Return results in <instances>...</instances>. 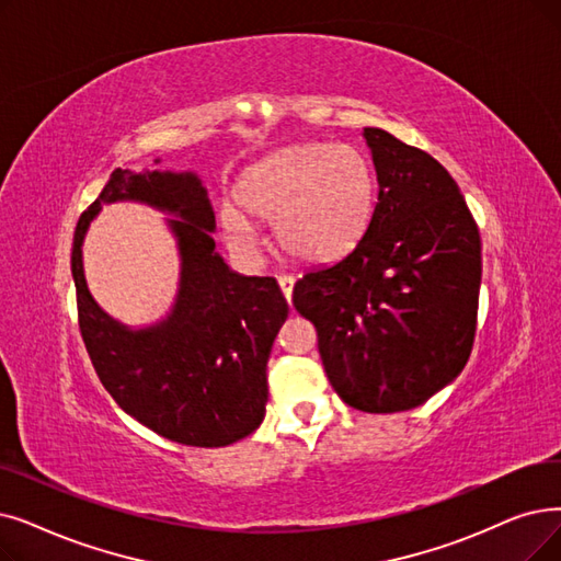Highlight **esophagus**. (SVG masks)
<instances>
[{"label": "esophagus", "instance_id": "esophagus-1", "mask_svg": "<svg viewBox=\"0 0 561 561\" xmlns=\"http://www.w3.org/2000/svg\"><path fill=\"white\" fill-rule=\"evenodd\" d=\"M277 282H279V288H282L284 298L290 302V296H294V284H296V279L290 277V275H279Z\"/></svg>", "mask_w": 561, "mask_h": 561}]
</instances>
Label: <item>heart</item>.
Segmentation results:
<instances>
[{"instance_id": "b5f03b06", "label": "heart", "mask_w": 561, "mask_h": 561, "mask_svg": "<svg viewBox=\"0 0 561 561\" xmlns=\"http://www.w3.org/2000/svg\"><path fill=\"white\" fill-rule=\"evenodd\" d=\"M236 202L254 220L273 222L275 245L288 259L332 263L351 254L371 225L374 164L353 144L286 146L240 174ZM241 214L225 206L220 217L231 248L248 252L254 233Z\"/></svg>"}]
</instances>
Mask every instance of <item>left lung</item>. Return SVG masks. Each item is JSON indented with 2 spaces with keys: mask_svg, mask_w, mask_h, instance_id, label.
Masks as SVG:
<instances>
[{
  "mask_svg": "<svg viewBox=\"0 0 561 561\" xmlns=\"http://www.w3.org/2000/svg\"><path fill=\"white\" fill-rule=\"evenodd\" d=\"M378 202L357 248L302 275L294 307L319 334L334 392L362 412L426 403L466 367L481 238L447 169L417 146L364 128Z\"/></svg>",
  "mask_w": 561,
  "mask_h": 561,
  "instance_id": "obj_1",
  "label": "left lung"
}]
</instances>
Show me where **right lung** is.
Returning <instances> with one entry per match:
<instances>
[{
	"mask_svg": "<svg viewBox=\"0 0 561 561\" xmlns=\"http://www.w3.org/2000/svg\"><path fill=\"white\" fill-rule=\"evenodd\" d=\"M137 198L184 217L173 226L184 259L173 316L130 333L88 296L81 240L103 203ZM215 215L194 174L116 169L78 220L72 279L80 334L95 374L121 410L146 428L190 447H227L259 428L265 415V367L288 305L273 277H242L215 254Z\"/></svg>",
	"mask_w": 561,
	"mask_h": 561,
	"instance_id": "1",
	"label": "right lung"
}]
</instances>
